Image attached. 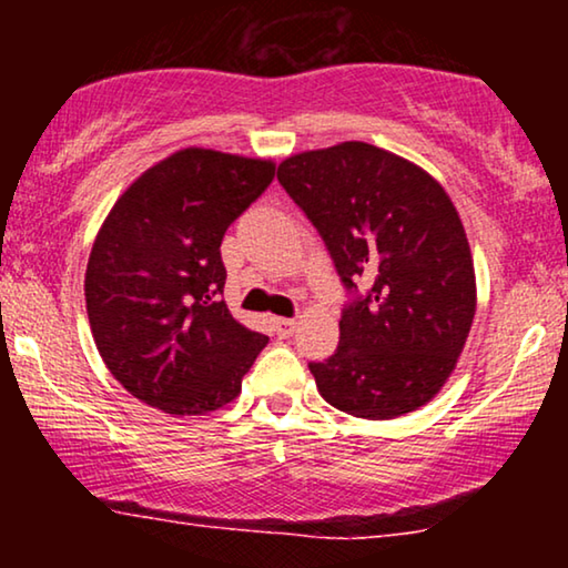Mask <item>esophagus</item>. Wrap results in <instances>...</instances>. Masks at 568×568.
<instances>
[{
    "instance_id": "34e87169",
    "label": "esophagus",
    "mask_w": 568,
    "mask_h": 568,
    "mask_svg": "<svg viewBox=\"0 0 568 568\" xmlns=\"http://www.w3.org/2000/svg\"><path fill=\"white\" fill-rule=\"evenodd\" d=\"M294 328H297V321H292V317H274V331H276V336H282V338L292 336Z\"/></svg>"
}]
</instances>
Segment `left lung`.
<instances>
[{
	"instance_id": "left-lung-1",
	"label": "left lung",
	"mask_w": 568,
	"mask_h": 568,
	"mask_svg": "<svg viewBox=\"0 0 568 568\" xmlns=\"http://www.w3.org/2000/svg\"><path fill=\"white\" fill-rule=\"evenodd\" d=\"M276 178L321 232L352 297L336 354L310 362L317 390L333 408L372 422L429 403L476 315L470 245L445 189L367 142L292 154Z\"/></svg>"
}]
</instances>
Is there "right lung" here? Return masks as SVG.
I'll return each instance as SVG.
<instances>
[{
  "instance_id": "1",
  "label": "right lung",
  "mask_w": 568,
  "mask_h": 568,
  "mask_svg": "<svg viewBox=\"0 0 568 568\" xmlns=\"http://www.w3.org/2000/svg\"><path fill=\"white\" fill-rule=\"evenodd\" d=\"M274 170L189 146L139 175L105 216L84 274L90 328L111 375L146 406H227L268 344L224 305L220 245Z\"/></svg>"
}]
</instances>
